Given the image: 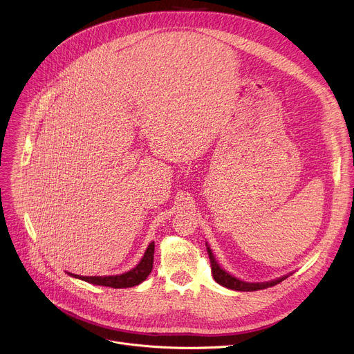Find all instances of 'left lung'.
I'll list each match as a JSON object with an SVG mask.
<instances>
[{
    "label": "left lung",
    "instance_id": "obj_1",
    "mask_svg": "<svg viewBox=\"0 0 354 354\" xmlns=\"http://www.w3.org/2000/svg\"><path fill=\"white\" fill-rule=\"evenodd\" d=\"M207 251H208V255H209V259H211V270H212V275H214V280L224 286L227 288H231V290H235V291H258V290H264V288H268V287H272L278 283L284 281L286 277H281L278 278V280H272V281H268V283H245V281H241L238 280V278L232 277L231 274H228L225 270H222L218 263L215 261V258L212 255V251L211 248L207 245Z\"/></svg>",
    "mask_w": 354,
    "mask_h": 354
}]
</instances>
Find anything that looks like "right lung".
<instances>
[{"label":"right lung","instance_id":"right-lung-1","mask_svg":"<svg viewBox=\"0 0 354 354\" xmlns=\"http://www.w3.org/2000/svg\"><path fill=\"white\" fill-rule=\"evenodd\" d=\"M153 254H155V243H151L142 257L140 263L133 268L120 275H107V277H84V275H76L68 272V275L76 277L79 280H83L86 283L95 284V286H104L111 288H127L135 287L146 280V277L151 274L153 267Z\"/></svg>","mask_w":354,"mask_h":354}]
</instances>
